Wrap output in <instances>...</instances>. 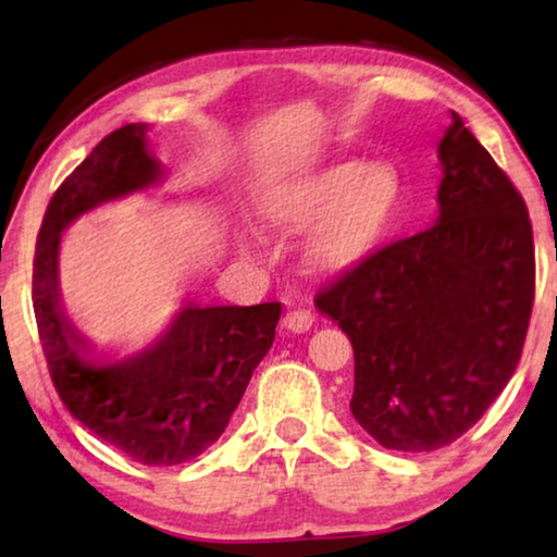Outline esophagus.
<instances>
[{
	"instance_id": "esophagus-1",
	"label": "esophagus",
	"mask_w": 557,
	"mask_h": 557,
	"mask_svg": "<svg viewBox=\"0 0 557 557\" xmlns=\"http://www.w3.org/2000/svg\"><path fill=\"white\" fill-rule=\"evenodd\" d=\"M311 324H314V314H311V311H307V309L288 311L286 319H284V326H286L288 332H294V334L309 332Z\"/></svg>"
}]
</instances>
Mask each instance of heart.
<instances>
[{"instance_id":"obj_1","label":"heart","mask_w":557,"mask_h":557,"mask_svg":"<svg viewBox=\"0 0 557 557\" xmlns=\"http://www.w3.org/2000/svg\"><path fill=\"white\" fill-rule=\"evenodd\" d=\"M400 177L385 162H332L281 172L261 187L256 212L263 225L296 233L314 225L307 256L322 271L364 261L400 210Z\"/></svg>"}]
</instances>
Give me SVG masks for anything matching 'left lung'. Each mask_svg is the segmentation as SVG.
<instances>
[{
  "mask_svg": "<svg viewBox=\"0 0 557 557\" xmlns=\"http://www.w3.org/2000/svg\"><path fill=\"white\" fill-rule=\"evenodd\" d=\"M436 225L317 294L355 349V421L395 451L454 444L505 391L535 301L528 205L456 116L438 141Z\"/></svg>",
  "mask_w": 557,
  "mask_h": 557,
  "instance_id": "1",
  "label": "left lung"
}]
</instances>
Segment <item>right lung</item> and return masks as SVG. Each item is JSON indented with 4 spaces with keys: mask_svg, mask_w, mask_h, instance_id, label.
I'll return each mask as SVG.
<instances>
[{
    "mask_svg": "<svg viewBox=\"0 0 557 557\" xmlns=\"http://www.w3.org/2000/svg\"><path fill=\"white\" fill-rule=\"evenodd\" d=\"M162 180L147 126L126 124L65 177L35 246L33 307L52 385L73 418L147 467H177L223 436L248 380L276 337L278 301L256 307L187 304L162 337L121 362H98L65 317L58 288L60 233L98 205Z\"/></svg>",
    "mask_w": 557,
    "mask_h": 557,
    "instance_id": "1",
    "label": "right lung"
}]
</instances>
